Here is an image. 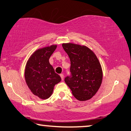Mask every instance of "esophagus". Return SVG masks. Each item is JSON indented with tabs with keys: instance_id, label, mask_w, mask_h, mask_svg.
Instances as JSON below:
<instances>
[{
	"instance_id": "34e87169",
	"label": "esophagus",
	"mask_w": 131,
	"mask_h": 131,
	"mask_svg": "<svg viewBox=\"0 0 131 131\" xmlns=\"http://www.w3.org/2000/svg\"><path fill=\"white\" fill-rule=\"evenodd\" d=\"M60 77L61 78V80H62V81L64 80V75H63V74H60Z\"/></svg>"
}]
</instances>
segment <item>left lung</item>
<instances>
[{
	"label": "left lung",
	"instance_id": "8db88e82",
	"mask_svg": "<svg viewBox=\"0 0 131 131\" xmlns=\"http://www.w3.org/2000/svg\"><path fill=\"white\" fill-rule=\"evenodd\" d=\"M62 47L70 60V75L64 81L73 96L80 101H86L97 92L103 79V72L98 58L85 46L67 43Z\"/></svg>",
	"mask_w": 131,
	"mask_h": 131
}]
</instances>
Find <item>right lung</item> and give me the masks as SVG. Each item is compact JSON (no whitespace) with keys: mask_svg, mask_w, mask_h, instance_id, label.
Listing matches in <instances>:
<instances>
[{"mask_svg":"<svg viewBox=\"0 0 131 131\" xmlns=\"http://www.w3.org/2000/svg\"><path fill=\"white\" fill-rule=\"evenodd\" d=\"M56 47L51 46L36 50L29 58L25 67L27 84L31 92L41 99L49 98L54 85L61 80L60 76L55 73L49 62Z\"/></svg>","mask_w":131,"mask_h":131,"instance_id":"obj_1","label":"right lung"}]
</instances>
